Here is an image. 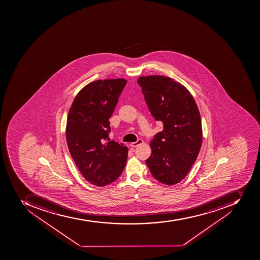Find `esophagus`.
Segmentation results:
<instances>
[{
	"label": "esophagus",
	"mask_w": 260,
	"mask_h": 260,
	"mask_svg": "<svg viewBox=\"0 0 260 260\" xmlns=\"http://www.w3.org/2000/svg\"><path fill=\"white\" fill-rule=\"evenodd\" d=\"M142 143H143V141L141 139H139L137 140L135 142H132V143L130 144V145H131L132 147H137V145H141V144Z\"/></svg>",
	"instance_id": "1"
}]
</instances>
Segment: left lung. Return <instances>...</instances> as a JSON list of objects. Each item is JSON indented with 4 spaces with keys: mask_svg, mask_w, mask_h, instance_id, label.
<instances>
[{
    "mask_svg": "<svg viewBox=\"0 0 260 260\" xmlns=\"http://www.w3.org/2000/svg\"><path fill=\"white\" fill-rule=\"evenodd\" d=\"M137 83L152 116L164 124V130L149 144L151 155L145 162L156 180L174 185L188 175L200 151L203 128L199 108L189 91L172 78L141 76Z\"/></svg>",
    "mask_w": 260,
    "mask_h": 260,
    "instance_id": "8db88e82",
    "label": "left lung"
}]
</instances>
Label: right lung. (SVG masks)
<instances>
[{
  "mask_svg": "<svg viewBox=\"0 0 260 260\" xmlns=\"http://www.w3.org/2000/svg\"><path fill=\"white\" fill-rule=\"evenodd\" d=\"M126 84L122 78L92 82L78 92L68 113L70 153L85 180L96 186L114 182L126 165L127 146L109 138V119Z\"/></svg>",
  "mask_w": 260,
  "mask_h": 260,
  "instance_id": "right-lung-1",
  "label": "right lung"
}]
</instances>
